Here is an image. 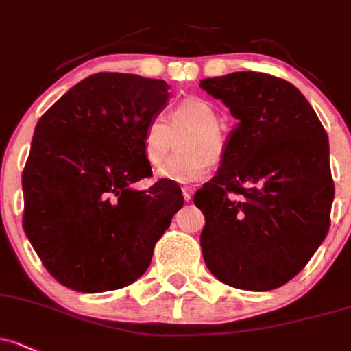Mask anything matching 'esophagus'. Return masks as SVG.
Here are the masks:
<instances>
[{"instance_id":"esophagus-1","label":"esophagus","mask_w":351,"mask_h":351,"mask_svg":"<svg viewBox=\"0 0 351 351\" xmlns=\"http://www.w3.org/2000/svg\"><path fill=\"white\" fill-rule=\"evenodd\" d=\"M182 191H183V198H185V202H190L191 197H193V193H195V188L183 186Z\"/></svg>"}]
</instances>
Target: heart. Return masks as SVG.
Wrapping results in <instances>:
<instances>
[{
  "label": "heart",
  "mask_w": 351,
  "mask_h": 351,
  "mask_svg": "<svg viewBox=\"0 0 351 351\" xmlns=\"http://www.w3.org/2000/svg\"><path fill=\"white\" fill-rule=\"evenodd\" d=\"M217 112L212 104L202 99H185L171 112L169 126L163 117H153L143 132V156L153 168L163 165L171 149V131L190 129L183 138L180 156L171 158L158 176L166 182L193 183L208 171L212 160H220L225 153V138L217 126Z\"/></svg>",
  "instance_id": "b5f03b06"
}]
</instances>
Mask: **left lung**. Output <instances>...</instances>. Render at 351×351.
Segmentation results:
<instances>
[{"instance_id":"left-lung-1","label":"left lung","mask_w":351,"mask_h":351,"mask_svg":"<svg viewBox=\"0 0 351 351\" xmlns=\"http://www.w3.org/2000/svg\"><path fill=\"white\" fill-rule=\"evenodd\" d=\"M237 124L217 175L195 193L208 271L237 289L271 291L308 264L330 228L328 134L293 84L261 72L200 80Z\"/></svg>"}]
</instances>
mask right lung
I'll return each instance as SVG.
<instances>
[{
  "label": "right lung",
  "instance_id": "right-lung-1",
  "mask_svg": "<svg viewBox=\"0 0 351 351\" xmlns=\"http://www.w3.org/2000/svg\"><path fill=\"white\" fill-rule=\"evenodd\" d=\"M165 80L94 73L40 117L23 169V228L47 271L79 293L119 289L149 267L183 206L180 186L143 156L146 124L166 108Z\"/></svg>",
  "mask_w": 351,
  "mask_h": 351
}]
</instances>
